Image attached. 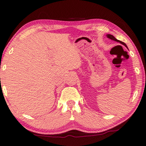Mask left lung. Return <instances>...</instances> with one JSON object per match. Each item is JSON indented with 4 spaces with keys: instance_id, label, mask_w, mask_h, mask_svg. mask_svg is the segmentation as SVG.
Segmentation results:
<instances>
[{
    "instance_id": "left-lung-1",
    "label": "left lung",
    "mask_w": 146,
    "mask_h": 146,
    "mask_svg": "<svg viewBox=\"0 0 146 146\" xmlns=\"http://www.w3.org/2000/svg\"><path fill=\"white\" fill-rule=\"evenodd\" d=\"M106 37H107L108 38H109V39H110V40H114V41H116V42H119V43H120L121 44H122V45H124V46H125L127 48V46L126 45V44H125V43H124V42H121V41H120V40H117L116 38H115L114 37L112 36V35H110V34H107L106 35Z\"/></svg>"
}]
</instances>
